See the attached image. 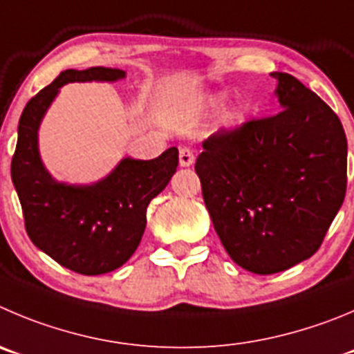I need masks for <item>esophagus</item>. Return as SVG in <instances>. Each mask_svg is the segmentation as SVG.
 Returning <instances> with one entry per match:
<instances>
[{
  "instance_id": "1",
  "label": "esophagus",
  "mask_w": 354,
  "mask_h": 354,
  "mask_svg": "<svg viewBox=\"0 0 354 354\" xmlns=\"http://www.w3.org/2000/svg\"><path fill=\"white\" fill-rule=\"evenodd\" d=\"M194 164V153L190 148H180V166L188 167Z\"/></svg>"
}]
</instances>
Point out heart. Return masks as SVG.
Returning a JSON list of instances; mask_svg holds the SVG:
<instances>
[{
  "instance_id": "heart-1",
  "label": "heart",
  "mask_w": 354,
  "mask_h": 354,
  "mask_svg": "<svg viewBox=\"0 0 354 354\" xmlns=\"http://www.w3.org/2000/svg\"><path fill=\"white\" fill-rule=\"evenodd\" d=\"M223 101H225V95H213V97L209 99L211 106H220ZM223 122H225L227 127H237V125L243 122V113H241L239 110L229 111V113L225 115V118H223Z\"/></svg>"
}]
</instances>
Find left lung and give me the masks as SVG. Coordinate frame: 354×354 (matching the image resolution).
Listing matches in <instances>:
<instances>
[{"mask_svg": "<svg viewBox=\"0 0 354 354\" xmlns=\"http://www.w3.org/2000/svg\"><path fill=\"white\" fill-rule=\"evenodd\" d=\"M272 77L283 110L214 132L196 162L218 237L237 266L255 274L315 255L348 183L339 117L295 77Z\"/></svg>", "mask_w": 354, "mask_h": 354, "instance_id": "8db88e82", "label": "left lung"}]
</instances>
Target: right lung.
I'll use <instances>...</instances> for the list:
<instances>
[{
  "instance_id": "add662e5",
  "label": "right lung",
  "mask_w": 354,
  "mask_h": 354,
  "mask_svg": "<svg viewBox=\"0 0 354 354\" xmlns=\"http://www.w3.org/2000/svg\"><path fill=\"white\" fill-rule=\"evenodd\" d=\"M115 68L66 69L29 99L19 120L12 181L24 213L29 239L73 272L106 274L124 266L143 237L147 207L166 188L178 167V148L157 158L125 157L92 185H68L50 176L38 150V129L59 88L69 82H117Z\"/></svg>"
}]
</instances>
